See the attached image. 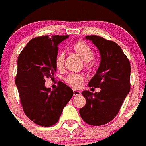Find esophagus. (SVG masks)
<instances>
[{
	"label": "esophagus",
	"mask_w": 146,
	"mask_h": 146,
	"mask_svg": "<svg viewBox=\"0 0 146 146\" xmlns=\"http://www.w3.org/2000/svg\"><path fill=\"white\" fill-rule=\"evenodd\" d=\"M81 94V92L77 90H73V95L74 96H79Z\"/></svg>",
	"instance_id": "1"
}]
</instances>
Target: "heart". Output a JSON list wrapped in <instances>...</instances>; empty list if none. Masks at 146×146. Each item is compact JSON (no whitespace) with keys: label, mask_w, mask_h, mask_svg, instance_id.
<instances>
[{"label":"heart","mask_w":146,"mask_h":146,"mask_svg":"<svg viewBox=\"0 0 146 146\" xmlns=\"http://www.w3.org/2000/svg\"><path fill=\"white\" fill-rule=\"evenodd\" d=\"M73 48L76 52L79 53V56L82 57L84 62H90L94 58V50H92L91 47L86 43L83 41H77L73 44ZM64 58H65V53L63 51L58 52V54L56 55V60H55L57 68L62 69L64 67ZM83 80H84L83 76L79 73H70L65 79L66 82L73 88H79Z\"/></svg>","instance_id":"heart-1"}]
</instances>
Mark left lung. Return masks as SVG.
Returning <instances> with one entry per match:
<instances>
[{
	"label": "left lung",
	"mask_w": 146,
	"mask_h": 146,
	"mask_svg": "<svg viewBox=\"0 0 146 146\" xmlns=\"http://www.w3.org/2000/svg\"><path fill=\"white\" fill-rule=\"evenodd\" d=\"M101 56L100 67L88 86L100 88L99 93L84 90L86 104L79 110L81 117L90 125L107 124L116 117L131 89V64L117 43L97 35L85 37Z\"/></svg>",
	"instance_id": "8db88e82"
}]
</instances>
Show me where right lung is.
<instances>
[{"instance_id": "1", "label": "right lung", "mask_w": 146, "mask_h": 146, "mask_svg": "<svg viewBox=\"0 0 146 146\" xmlns=\"http://www.w3.org/2000/svg\"><path fill=\"white\" fill-rule=\"evenodd\" d=\"M69 35L34 38L18 56L15 84L27 117L44 127L55 125L73 95V90L60 82L55 90L45 87V80L54 77L58 45Z\"/></svg>"}]
</instances>
